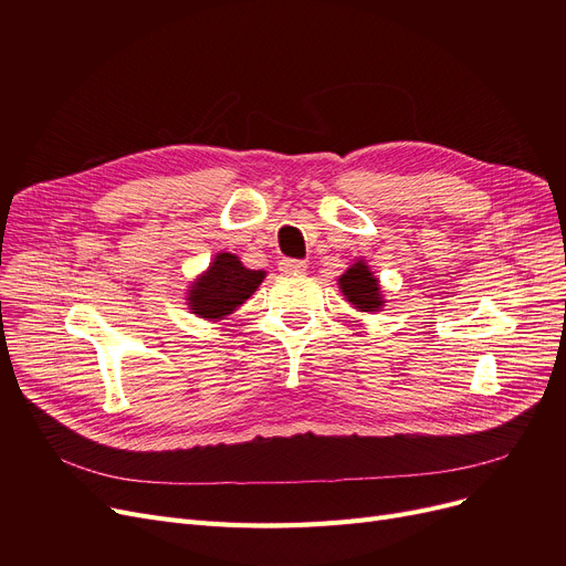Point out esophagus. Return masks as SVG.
I'll return each instance as SVG.
<instances>
[{
    "label": "esophagus",
    "instance_id": "obj_1",
    "mask_svg": "<svg viewBox=\"0 0 566 566\" xmlns=\"http://www.w3.org/2000/svg\"><path fill=\"white\" fill-rule=\"evenodd\" d=\"M305 268H307V263L301 261V259H282L280 261V271L282 273H303Z\"/></svg>",
    "mask_w": 566,
    "mask_h": 566
}]
</instances>
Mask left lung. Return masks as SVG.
<instances>
[{
    "mask_svg": "<svg viewBox=\"0 0 566 566\" xmlns=\"http://www.w3.org/2000/svg\"><path fill=\"white\" fill-rule=\"evenodd\" d=\"M339 286H342V293L348 298V303H353L363 312H376L382 305L378 280L369 273V268L363 261L353 263L348 268V271L339 277Z\"/></svg>",
    "mask_w": 566,
    "mask_h": 566,
    "instance_id": "left-lung-1",
    "label": "left lung"
}]
</instances>
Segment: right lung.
I'll use <instances>...</instances> for the list:
<instances>
[{"label":"right lung","mask_w":566,"mask_h":566,"mask_svg":"<svg viewBox=\"0 0 566 566\" xmlns=\"http://www.w3.org/2000/svg\"><path fill=\"white\" fill-rule=\"evenodd\" d=\"M263 277V271H250L238 256L222 252L208 268V273L192 284L188 293L190 307L201 318H222L243 305Z\"/></svg>","instance_id":"add662e5"}]
</instances>
